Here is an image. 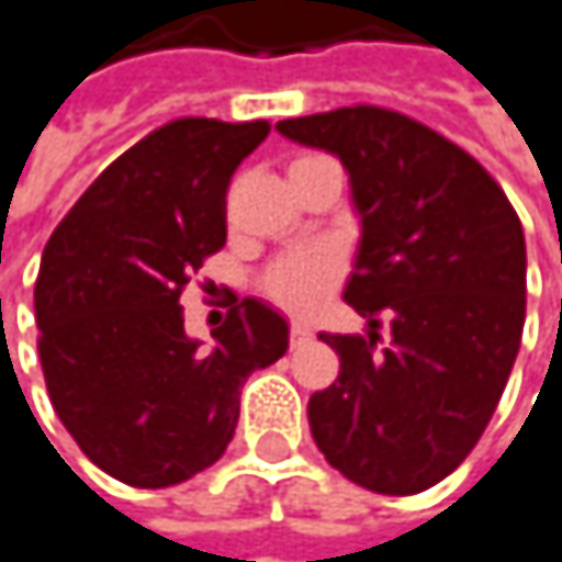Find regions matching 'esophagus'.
Segmentation results:
<instances>
[{"instance_id": "1", "label": "esophagus", "mask_w": 562, "mask_h": 562, "mask_svg": "<svg viewBox=\"0 0 562 562\" xmlns=\"http://www.w3.org/2000/svg\"><path fill=\"white\" fill-rule=\"evenodd\" d=\"M290 339H293V346H300V342L313 339V329H310L306 323H293V326H290Z\"/></svg>"}]
</instances>
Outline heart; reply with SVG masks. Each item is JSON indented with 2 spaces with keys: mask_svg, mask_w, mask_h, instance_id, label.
<instances>
[{
  "mask_svg": "<svg viewBox=\"0 0 562 562\" xmlns=\"http://www.w3.org/2000/svg\"><path fill=\"white\" fill-rule=\"evenodd\" d=\"M339 272L342 266L333 249L303 246L283 252L262 272V293L266 300L290 313H310L333 293V286L339 283Z\"/></svg>",
  "mask_w": 562,
  "mask_h": 562,
  "instance_id": "heart-1",
  "label": "heart"
}]
</instances>
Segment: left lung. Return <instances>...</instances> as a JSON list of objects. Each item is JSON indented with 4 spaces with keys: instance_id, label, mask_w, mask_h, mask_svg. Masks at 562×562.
<instances>
[{
    "instance_id": "left-lung-1",
    "label": "left lung",
    "mask_w": 562,
    "mask_h": 562,
    "mask_svg": "<svg viewBox=\"0 0 562 562\" xmlns=\"http://www.w3.org/2000/svg\"><path fill=\"white\" fill-rule=\"evenodd\" d=\"M276 130L339 156L363 226L342 300L370 333L319 336L339 376L310 396L313 439L356 486L429 490L476 447L519 352L524 226L467 149L396 109L342 105Z\"/></svg>"
}]
</instances>
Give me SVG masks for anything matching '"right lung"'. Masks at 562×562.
<instances>
[{
    "mask_svg": "<svg viewBox=\"0 0 562 562\" xmlns=\"http://www.w3.org/2000/svg\"><path fill=\"white\" fill-rule=\"evenodd\" d=\"M269 136L266 119H172L79 195L35 279L38 359L79 450L139 490L213 467L236 432L239 390L290 346V326L243 300L199 346L179 296L226 246V189Z\"/></svg>",
    "mask_w": 562,
    "mask_h": 562,
    "instance_id": "right-lung-1",
    "label": "right lung"
}]
</instances>
